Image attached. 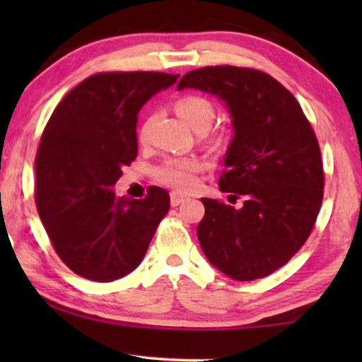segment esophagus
I'll use <instances>...</instances> for the list:
<instances>
[{
	"label": "esophagus",
	"instance_id": "obj_1",
	"mask_svg": "<svg viewBox=\"0 0 362 362\" xmlns=\"http://www.w3.org/2000/svg\"><path fill=\"white\" fill-rule=\"evenodd\" d=\"M186 194H182V192H180V191H173L171 192V206L175 207V206H180L181 202H185L186 201Z\"/></svg>",
	"mask_w": 362,
	"mask_h": 362
}]
</instances>
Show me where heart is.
<instances>
[{
	"label": "heart",
	"instance_id": "b5f03b06",
	"mask_svg": "<svg viewBox=\"0 0 362 362\" xmlns=\"http://www.w3.org/2000/svg\"><path fill=\"white\" fill-rule=\"evenodd\" d=\"M176 112L192 130H207L214 120L216 112L212 103L201 95H186L176 102ZM146 136V125L141 127L140 138ZM201 168V163L192 158H176L168 160L156 170L158 181L177 189H187L194 185V173Z\"/></svg>",
	"mask_w": 362,
	"mask_h": 362
}]
</instances>
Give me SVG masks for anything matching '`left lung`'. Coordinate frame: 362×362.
I'll use <instances>...</instances> for the list:
<instances>
[{
  "mask_svg": "<svg viewBox=\"0 0 362 362\" xmlns=\"http://www.w3.org/2000/svg\"><path fill=\"white\" fill-rule=\"evenodd\" d=\"M176 88L216 95L234 132L219 187L244 204L201 197L206 259L239 281L274 274L308 239L323 201L320 146L300 103L269 74L234 66L196 69Z\"/></svg>",
  "mask_w": 362,
  "mask_h": 362,
  "instance_id": "left-lung-1",
  "label": "left lung"
}]
</instances>
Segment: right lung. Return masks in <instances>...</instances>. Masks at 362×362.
<instances>
[{"instance_id":"obj_1","label":"right lung","mask_w":362,"mask_h":362,"mask_svg":"<svg viewBox=\"0 0 362 362\" xmlns=\"http://www.w3.org/2000/svg\"><path fill=\"white\" fill-rule=\"evenodd\" d=\"M180 76L95 74L74 87L49 118L36 156V204L57 255L72 272L113 281L136 269L170 194L153 186L145 199L112 189L136 158L141 107Z\"/></svg>"}]
</instances>
